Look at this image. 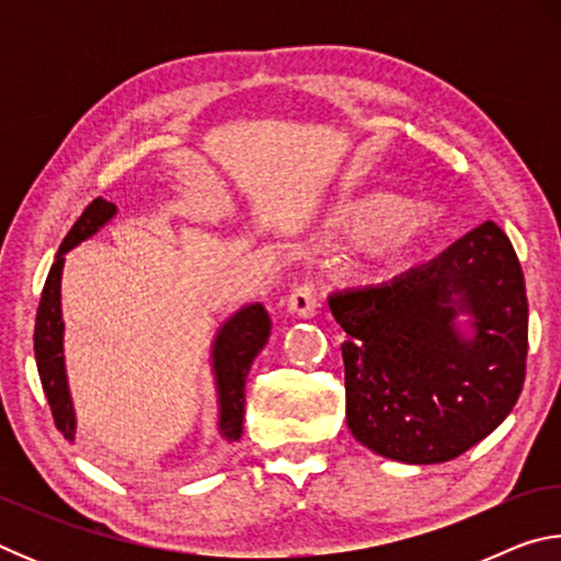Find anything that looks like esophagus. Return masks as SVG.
Listing matches in <instances>:
<instances>
[{
    "label": "esophagus",
    "instance_id": "esophagus-1",
    "mask_svg": "<svg viewBox=\"0 0 561 561\" xmlns=\"http://www.w3.org/2000/svg\"><path fill=\"white\" fill-rule=\"evenodd\" d=\"M314 309H317V294L311 284H299V287L291 289V294L287 297L289 314L299 319H309L314 317Z\"/></svg>",
    "mask_w": 561,
    "mask_h": 561
}]
</instances>
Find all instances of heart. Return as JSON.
Returning a JSON list of instances; mask_svg holds the SVG:
<instances>
[{"mask_svg": "<svg viewBox=\"0 0 561 561\" xmlns=\"http://www.w3.org/2000/svg\"><path fill=\"white\" fill-rule=\"evenodd\" d=\"M443 213L428 203H411L393 193H344L327 207V225L356 237V250L383 270L405 260L417 244L438 232Z\"/></svg>", "mask_w": 561, "mask_h": 561, "instance_id": "1", "label": "heart"}]
</instances>
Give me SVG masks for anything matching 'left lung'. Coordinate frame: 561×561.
<instances>
[{"mask_svg":"<svg viewBox=\"0 0 561 561\" xmlns=\"http://www.w3.org/2000/svg\"><path fill=\"white\" fill-rule=\"evenodd\" d=\"M329 309L346 331V425L376 455L448 462L488 438L517 403L525 274L495 222L391 282L334 294Z\"/></svg>","mask_w":561,"mask_h":561,"instance_id":"left-lung-1","label":"left lung"}]
</instances>
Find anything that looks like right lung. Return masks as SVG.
I'll return each instance as SVG.
<instances>
[{"instance_id":"obj_1","label":"right lung","mask_w":561,"mask_h":561,"mask_svg":"<svg viewBox=\"0 0 561 561\" xmlns=\"http://www.w3.org/2000/svg\"><path fill=\"white\" fill-rule=\"evenodd\" d=\"M118 207L96 197L79 220L73 222L69 234L56 252V260L46 277L39 311H36L34 327V356L36 368H39L42 388L46 401L51 405V415L56 428L64 433L66 440L76 438V411L69 391V376H66L64 360V317H61V274L66 252L73 247L87 242L89 237L101 232ZM272 321L267 309L260 301L244 304L234 311L230 319H225L213 339L210 348V366L217 391V433L225 443H237L242 438V421H244V383L250 374L252 360L257 358L264 344L270 341Z\"/></svg>"}]
</instances>
